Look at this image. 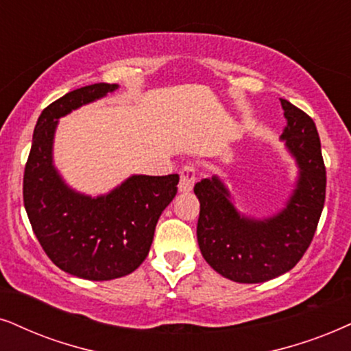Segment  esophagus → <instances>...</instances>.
I'll return each instance as SVG.
<instances>
[{"instance_id":"esophagus-1","label":"esophagus","mask_w":351,"mask_h":351,"mask_svg":"<svg viewBox=\"0 0 351 351\" xmlns=\"http://www.w3.org/2000/svg\"><path fill=\"white\" fill-rule=\"evenodd\" d=\"M196 168L193 165H183L180 170V191L188 193L196 183Z\"/></svg>"}]
</instances>
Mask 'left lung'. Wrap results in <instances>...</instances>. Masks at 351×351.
<instances>
[{"mask_svg": "<svg viewBox=\"0 0 351 351\" xmlns=\"http://www.w3.org/2000/svg\"><path fill=\"white\" fill-rule=\"evenodd\" d=\"M287 128L282 139L300 167L293 196L280 214L254 220L239 215L217 176L194 186L201 202L197 243L204 259L225 278L259 283L288 272L311 245L326 201V165L313 118L280 99Z\"/></svg>", "mask_w": 351, "mask_h": 351, "instance_id": "obj_1", "label": "left lung"}]
</instances>
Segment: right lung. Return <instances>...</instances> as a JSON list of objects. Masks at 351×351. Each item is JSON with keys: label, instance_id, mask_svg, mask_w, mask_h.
Masks as SVG:
<instances>
[{"label": "right lung", "instance_id": "1", "mask_svg": "<svg viewBox=\"0 0 351 351\" xmlns=\"http://www.w3.org/2000/svg\"><path fill=\"white\" fill-rule=\"evenodd\" d=\"M117 84H92L43 110L25 163L24 206L40 246L64 272L87 280H112L143 264L155 225L178 191L180 176L134 175L100 197L74 193L51 163L58 118L113 92Z\"/></svg>", "mask_w": 351, "mask_h": 351}]
</instances>
